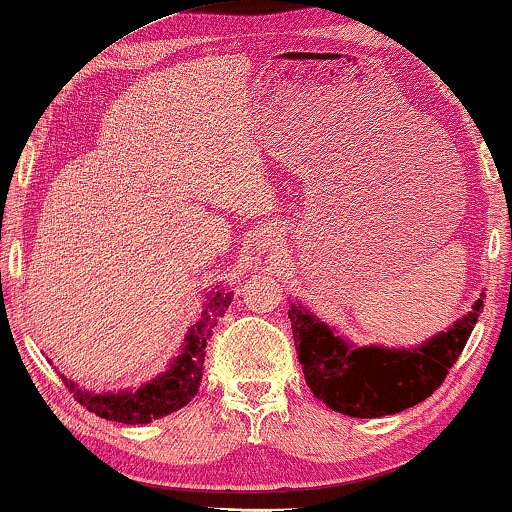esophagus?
Wrapping results in <instances>:
<instances>
[{
	"label": "esophagus",
	"mask_w": 512,
	"mask_h": 512,
	"mask_svg": "<svg viewBox=\"0 0 512 512\" xmlns=\"http://www.w3.org/2000/svg\"><path fill=\"white\" fill-rule=\"evenodd\" d=\"M275 237H278V227H275V225H266L264 230H262V239L271 243Z\"/></svg>",
	"instance_id": "obj_1"
}]
</instances>
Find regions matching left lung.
Listing matches in <instances>:
<instances>
[{"mask_svg":"<svg viewBox=\"0 0 512 512\" xmlns=\"http://www.w3.org/2000/svg\"><path fill=\"white\" fill-rule=\"evenodd\" d=\"M483 298L472 312L417 348L353 346L335 328L291 303L298 362L316 399L348 417L396 415L428 399L444 383L476 326Z\"/></svg>","mask_w":512,"mask_h":512,"instance_id":"left-lung-1","label":"left lung"}]
</instances>
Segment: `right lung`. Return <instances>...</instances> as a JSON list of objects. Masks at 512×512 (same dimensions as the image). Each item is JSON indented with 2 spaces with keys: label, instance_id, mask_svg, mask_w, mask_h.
I'll list each match as a JSON object with an SVG mask.
<instances>
[{
  "label": "right lung",
  "instance_id": "add662e5",
  "mask_svg": "<svg viewBox=\"0 0 512 512\" xmlns=\"http://www.w3.org/2000/svg\"><path fill=\"white\" fill-rule=\"evenodd\" d=\"M232 303V294H225L223 289L207 294L205 307H202L200 319L189 328V335L184 339V346L177 358L168 364L164 373L152 378L150 383L139 389L118 394H95L79 387L75 380L63 378V383L72 392V396L84 405L93 415L120 421V424H150V421L166 417L170 412L184 408L193 396L198 394L202 380V362H205V346L212 337V328L225 314Z\"/></svg>",
  "mask_w": 512,
  "mask_h": 512
}]
</instances>
